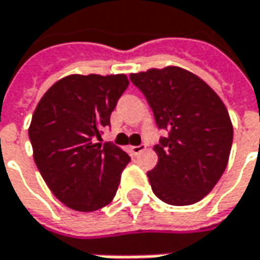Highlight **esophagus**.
<instances>
[{
  "instance_id": "esophagus-1",
  "label": "esophagus",
  "mask_w": 260,
  "mask_h": 260,
  "mask_svg": "<svg viewBox=\"0 0 260 260\" xmlns=\"http://www.w3.org/2000/svg\"><path fill=\"white\" fill-rule=\"evenodd\" d=\"M143 150H145V145L141 144V145H132V147H129V151L131 154H134V156H137V154H140Z\"/></svg>"
}]
</instances>
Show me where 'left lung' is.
Instances as JSON below:
<instances>
[{
    "instance_id": "obj_1",
    "label": "left lung",
    "mask_w": 260,
    "mask_h": 260,
    "mask_svg": "<svg viewBox=\"0 0 260 260\" xmlns=\"http://www.w3.org/2000/svg\"><path fill=\"white\" fill-rule=\"evenodd\" d=\"M156 125L168 131L154 145L157 165L147 172L153 192L172 206L200 202L223 174L233 123L218 94L188 70L168 66L131 73Z\"/></svg>"
}]
</instances>
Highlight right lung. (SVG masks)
Instances as JSON below:
<instances>
[{"mask_svg": "<svg viewBox=\"0 0 260 260\" xmlns=\"http://www.w3.org/2000/svg\"><path fill=\"white\" fill-rule=\"evenodd\" d=\"M125 75H70L44 94L29 126L34 160L48 188L78 212H94L115 197L131 157L101 129L128 88Z\"/></svg>", "mask_w": 260, "mask_h": 260, "instance_id": "obj_1", "label": "right lung"}]
</instances>
